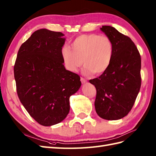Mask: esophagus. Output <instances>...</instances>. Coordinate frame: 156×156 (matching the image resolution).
<instances>
[{
  "label": "esophagus",
  "mask_w": 156,
  "mask_h": 156,
  "mask_svg": "<svg viewBox=\"0 0 156 156\" xmlns=\"http://www.w3.org/2000/svg\"><path fill=\"white\" fill-rule=\"evenodd\" d=\"M81 81L82 83H86L87 82V81L85 79H84L83 77H81Z\"/></svg>",
  "instance_id": "34e87169"
}]
</instances>
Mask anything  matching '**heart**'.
<instances>
[{
    "mask_svg": "<svg viewBox=\"0 0 156 156\" xmlns=\"http://www.w3.org/2000/svg\"><path fill=\"white\" fill-rule=\"evenodd\" d=\"M114 45L112 39L105 35L85 34L75 38L71 49L64 47L61 50L65 67L75 72L83 62L85 75L102 74L109 68L113 57Z\"/></svg>",
    "mask_w": 156,
    "mask_h": 156,
    "instance_id": "obj_1",
    "label": "heart"
}]
</instances>
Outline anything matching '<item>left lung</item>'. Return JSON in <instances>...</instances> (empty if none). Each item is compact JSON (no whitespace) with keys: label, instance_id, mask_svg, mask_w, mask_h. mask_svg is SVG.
Segmentation results:
<instances>
[{"label":"left lung","instance_id":"left-lung-1","mask_svg":"<svg viewBox=\"0 0 156 156\" xmlns=\"http://www.w3.org/2000/svg\"><path fill=\"white\" fill-rule=\"evenodd\" d=\"M101 30L112 39L114 55L107 71L89 82L97 90L98 115L104 119L117 120L129 113L140 92L141 56L129 37L111 26H103Z\"/></svg>","mask_w":156,"mask_h":156}]
</instances>
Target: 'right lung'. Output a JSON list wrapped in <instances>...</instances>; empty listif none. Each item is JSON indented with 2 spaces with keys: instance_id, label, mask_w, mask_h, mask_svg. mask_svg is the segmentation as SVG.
<instances>
[{
  "instance_id": "add662e5",
  "label": "right lung",
  "mask_w": 156,
  "mask_h": 156,
  "mask_svg": "<svg viewBox=\"0 0 156 156\" xmlns=\"http://www.w3.org/2000/svg\"><path fill=\"white\" fill-rule=\"evenodd\" d=\"M64 34L37 30L18 51L14 65L16 92L29 115L44 126L62 122L69 98L81 87L79 75L66 70L61 55Z\"/></svg>"
}]
</instances>
